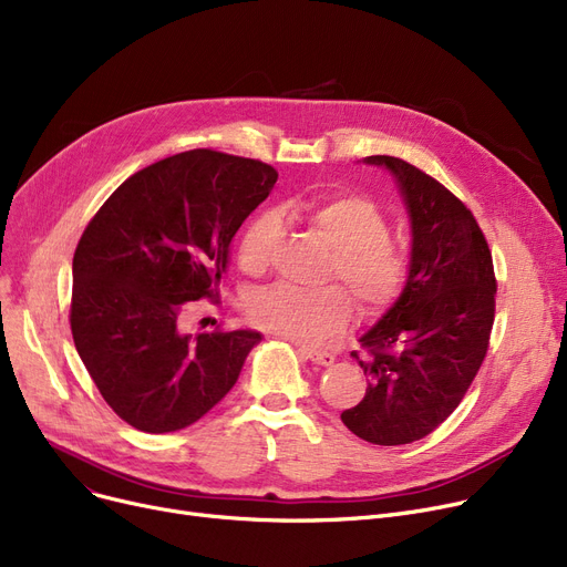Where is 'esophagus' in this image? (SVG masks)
I'll use <instances>...</instances> for the list:
<instances>
[{"label": "esophagus", "mask_w": 567, "mask_h": 567, "mask_svg": "<svg viewBox=\"0 0 567 567\" xmlns=\"http://www.w3.org/2000/svg\"><path fill=\"white\" fill-rule=\"evenodd\" d=\"M306 359H310V361H315V363H319V365H331L333 361H336V355L331 353V351H326V349H312V347H301L299 349Z\"/></svg>", "instance_id": "esophagus-1"}]
</instances>
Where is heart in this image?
<instances>
[{
    "label": "heart",
    "instance_id": "heart-1",
    "mask_svg": "<svg viewBox=\"0 0 567 567\" xmlns=\"http://www.w3.org/2000/svg\"><path fill=\"white\" fill-rule=\"evenodd\" d=\"M293 212L333 248L326 280L344 282L368 312L398 301L409 280V252L389 234L391 223L379 202L361 193H331L296 202ZM282 236L285 223L278 212L266 208L255 214L236 248L244 271L252 276L266 271ZM246 312L268 333L312 344L344 329L353 317V299L342 285L319 291L274 285L252 293Z\"/></svg>",
    "mask_w": 567,
    "mask_h": 567
}]
</instances>
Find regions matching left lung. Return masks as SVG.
I'll use <instances>...</instances> for the list:
<instances>
[{"label": "left lung", "mask_w": 567, "mask_h": 567, "mask_svg": "<svg viewBox=\"0 0 567 567\" xmlns=\"http://www.w3.org/2000/svg\"><path fill=\"white\" fill-rule=\"evenodd\" d=\"M389 167L404 195L411 229V271L398 303L351 351L368 377L365 398L342 411L363 441L402 445L434 432L464 400L478 374L496 310V276L487 238L434 176L395 156H370Z\"/></svg>", "instance_id": "8db88e82"}]
</instances>
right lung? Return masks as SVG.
<instances>
[{
	"label": "right lung",
	"mask_w": 567,
	"mask_h": 567,
	"mask_svg": "<svg viewBox=\"0 0 567 567\" xmlns=\"http://www.w3.org/2000/svg\"><path fill=\"white\" fill-rule=\"evenodd\" d=\"M276 167L214 148L163 158L118 186L73 255L71 333L110 409L140 432L193 425L238 379L255 331H182L193 301H218L234 234Z\"/></svg>",
	"instance_id": "1"
}]
</instances>
